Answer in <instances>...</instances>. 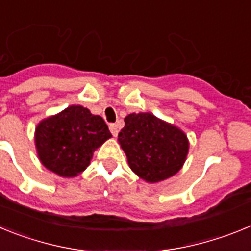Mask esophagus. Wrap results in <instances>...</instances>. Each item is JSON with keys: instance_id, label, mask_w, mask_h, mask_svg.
Instances as JSON below:
<instances>
[{"instance_id": "1", "label": "esophagus", "mask_w": 251, "mask_h": 251, "mask_svg": "<svg viewBox=\"0 0 251 251\" xmlns=\"http://www.w3.org/2000/svg\"><path fill=\"white\" fill-rule=\"evenodd\" d=\"M109 129L110 132H112V134L114 137H117V134H118V126L115 123H110L109 124Z\"/></svg>"}]
</instances>
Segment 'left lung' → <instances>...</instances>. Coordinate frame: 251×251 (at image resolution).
I'll return each instance as SVG.
<instances>
[{"mask_svg":"<svg viewBox=\"0 0 251 251\" xmlns=\"http://www.w3.org/2000/svg\"><path fill=\"white\" fill-rule=\"evenodd\" d=\"M118 141L129 167L147 182H159L177 174L188 152L185 133L151 113H132L124 118Z\"/></svg>","mask_w":251,"mask_h":251,"instance_id":"1","label":"left lung"}]
</instances>
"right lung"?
Returning a JSON list of instances; mask_svg holds the SVG:
<instances>
[{
  "instance_id": "add662e5",
  "label": "right lung",
  "mask_w": 251,
  "mask_h": 251,
  "mask_svg": "<svg viewBox=\"0 0 251 251\" xmlns=\"http://www.w3.org/2000/svg\"><path fill=\"white\" fill-rule=\"evenodd\" d=\"M110 137L101 117L81 105H72L37 126L35 143L40 161L48 170L74 177L89 166L95 148Z\"/></svg>"
}]
</instances>
